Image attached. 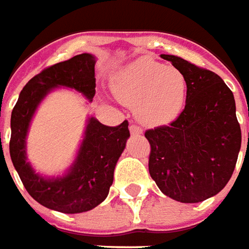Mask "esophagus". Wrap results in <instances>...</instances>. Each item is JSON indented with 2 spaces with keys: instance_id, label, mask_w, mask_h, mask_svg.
<instances>
[{
  "instance_id": "1",
  "label": "esophagus",
  "mask_w": 249,
  "mask_h": 249,
  "mask_svg": "<svg viewBox=\"0 0 249 249\" xmlns=\"http://www.w3.org/2000/svg\"><path fill=\"white\" fill-rule=\"evenodd\" d=\"M130 133L133 134V135H141V134L143 133V130H142V127L137 126V124H131L130 126Z\"/></svg>"
}]
</instances>
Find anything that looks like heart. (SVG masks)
I'll return each instance as SVG.
<instances>
[{
	"mask_svg": "<svg viewBox=\"0 0 249 249\" xmlns=\"http://www.w3.org/2000/svg\"><path fill=\"white\" fill-rule=\"evenodd\" d=\"M186 79L176 67L150 57L126 65L112 82V93L123 105L135 106V115L147 126H163L184 110Z\"/></svg>",
	"mask_w": 249,
	"mask_h": 249,
	"instance_id": "b5f03b06",
	"label": "heart"
}]
</instances>
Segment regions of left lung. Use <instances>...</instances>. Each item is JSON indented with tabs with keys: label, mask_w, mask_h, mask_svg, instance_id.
Masks as SVG:
<instances>
[{
	"label": "left lung",
	"mask_w": 249,
	"mask_h": 249,
	"mask_svg": "<svg viewBox=\"0 0 249 249\" xmlns=\"http://www.w3.org/2000/svg\"><path fill=\"white\" fill-rule=\"evenodd\" d=\"M186 79V105L169 126L144 133L149 172L163 195L195 204L216 196L233 174L241 146L232 91L217 73L161 54Z\"/></svg>",
	"instance_id": "obj_1"
}]
</instances>
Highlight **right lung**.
Instances as JSON below:
<instances>
[{
  "label": "right lung",
  "instance_id": "right-lung-1",
  "mask_svg": "<svg viewBox=\"0 0 249 249\" xmlns=\"http://www.w3.org/2000/svg\"><path fill=\"white\" fill-rule=\"evenodd\" d=\"M95 63L92 54L82 53L45 68L26 83L12 111L9 150L13 166L26 192L38 204L61 213L87 212L106 200L116 162L130 137L128 122L110 127L88 118L76 158L61 177H43L33 170L26 161V135L37 107L53 88H72L92 102Z\"/></svg>",
  "mask_w": 249,
  "mask_h": 249
}]
</instances>
